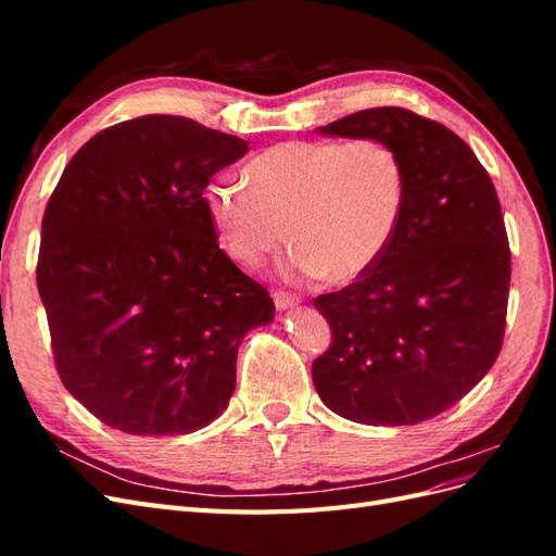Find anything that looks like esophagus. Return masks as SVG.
Instances as JSON below:
<instances>
[{"instance_id": "1", "label": "esophagus", "mask_w": 556, "mask_h": 556, "mask_svg": "<svg viewBox=\"0 0 556 556\" xmlns=\"http://www.w3.org/2000/svg\"><path fill=\"white\" fill-rule=\"evenodd\" d=\"M274 304L278 311H288V308H294L299 304V296L296 294H290V292H282V290H276L274 292Z\"/></svg>"}]
</instances>
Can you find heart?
<instances>
[{
	"mask_svg": "<svg viewBox=\"0 0 556 556\" xmlns=\"http://www.w3.org/2000/svg\"><path fill=\"white\" fill-rule=\"evenodd\" d=\"M243 178H217L206 190L229 255L260 266L290 231V271L336 285L374 271L408 201L406 162L384 139L282 141L252 157Z\"/></svg>",
	"mask_w": 556,
	"mask_h": 556,
	"instance_id": "heart-1",
	"label": "heart"
}]
</instances>
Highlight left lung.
Returning a JSON list of instances; mask_svg holds the SVG:
<instances>
[{"label":"left lung","mask_w":556,"mask_h":556,"mask_svg":"<svg viewBox=\"0 0 556 556\" xmlns=\"http://www.w3.org/2000/svg\"><path fill=\"white\" fill-rule=\"evenodd\" d=\"M317 131L394 143L408 201L374 271L313 301L331 327L315 390L352 422H425L473 390L503 345L510 248L494 182L457 134L408 109H368Z\"/></svg>","instance_id":"8db88e82"}]
</instances>
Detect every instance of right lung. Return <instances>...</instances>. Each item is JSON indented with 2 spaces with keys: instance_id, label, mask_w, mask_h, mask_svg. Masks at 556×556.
<instances>
[{
  "instance_id": "obj_1",
  "label": "right lung",
  "mask_w": 556,
  "mask_h": 556,
  "mask_svg": "<svg viewBox=\"0 0 556 556\" xmlns=\"http://www.w3.org/2000/svg\"><path fill=\"white\" fill-rule=\"evenodd\" d=\"M248 141L180 115L99 131L41 225L37 285L62 384L131 435L208 427L274 299L217 245L204 190Z\"/></svg>"
}]
</instances>
